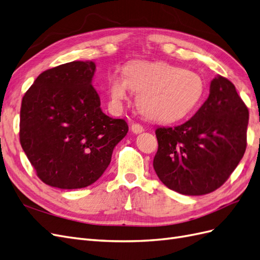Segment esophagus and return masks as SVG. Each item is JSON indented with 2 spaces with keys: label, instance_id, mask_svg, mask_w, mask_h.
<instances>
[{
  "label": "esophagus",
  "instance_id": "esophagus-1",
  "mask_svg": "<svg viewBox=\"0 0 260 260\" xmlns=\"http://www.w3.org/2000/svg\"><path fill=\"white\" fill-rule=\"evenodd\" d=\"M131 130H132L133 133H136V135H139V133H142L144 131V128L141 124H139V123H132L131 124Z\"/></svg>",
  "mask_w": 260,
  "mask_h": 260
}]
</instances>
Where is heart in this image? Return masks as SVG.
Here are the masks:
<instances>
[{"label":"heart","instance_id":"heart-1","mask_svg":"<svg viewBox=\"0 0 260 260\" xmlns=\"http://www.w3.org/2000/svg\"><path fill=\"white\" fill-rule=\"evenodd\" d=\"M205 84L192 70L166 61L133 60L123 68V75L109 79V96L115 106L138 93L141 114L155 121H175L190 114L201 101Z\"/></svg>","mask_w":260,"mask_h":260}]
</instances>
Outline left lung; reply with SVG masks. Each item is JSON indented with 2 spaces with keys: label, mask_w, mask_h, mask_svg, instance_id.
Returning <instances> with one entry per match:
<instances>
[{
  "label": "left lung",
  "mask_w": 260,
  "mask_h": 260,
  "mask_svg": "<svg viewBox=\"0 0 260 260\" xmlns=\"http://www.w3.org/2000/svg\"><path fill=\"white\" fill-rule=\"evenodd\" d=\"M247 124L248 109L234 84L215 77L208 99L190 120L156 129V175L180 194L204 195L217 190L245 153Z\"/></svg>",
  "instance_id": "8db88e82"
}]
</instances>
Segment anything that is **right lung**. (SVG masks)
Returning a JSON list of instances; mask_svg holds the SVG:
<instances>
[{
  "label": "right lung",
  "instance_id": "right-lung-1",
  "mask_svg": "<svg viewBox=\"0 0 260 260\" xmlns=\"http://www.w3.org/2000/svg\"><path fill=\"white\" fill-rule=\"evenodd\" d=\"M96 66L75 60L45 70L22 98L20 144L38 177L53 187L89 186L111 164L129 130L102 112Z\"/></svg>",
  "mask_w": 260,
  "mask_h": 260
}]
</instances>
